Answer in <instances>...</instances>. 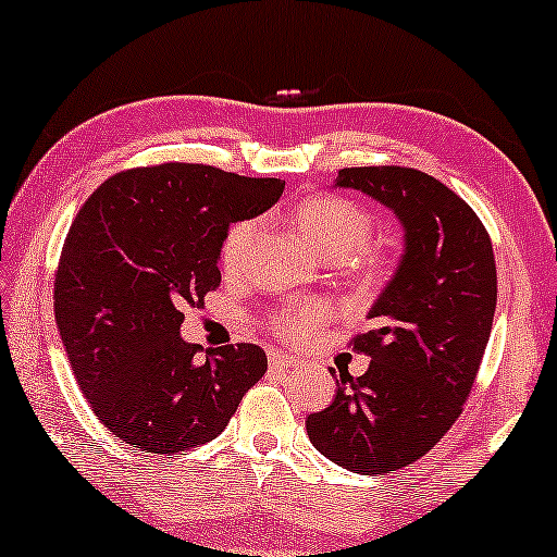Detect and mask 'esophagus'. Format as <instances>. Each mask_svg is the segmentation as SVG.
I'll return each mask as SVG.
<instances>
[{
	"label": "esophagus",
	"instance_id": "34e87169",
	"mask_svg": "<svg viewBox=\"0 0 557 557\" xmlns=\"http://www.w3.org/2000/svg\"><path fill=\"white\" fill-rule=\"evenodd\" d=\"M296 362H299V357H296V355H288V352H271V357H269V368H271V370H286V368H294Z\"/></svg>",
	"mask_w": 557,
	"mask_h": 557
}]
</instances>
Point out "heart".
Masks as SVG:
<instances>
[{"instance_id": "1", "label": "heart", "mask_w": 557, "mask_h": 557, "mask_svg": "<svg viewBox=\"0 0 557 557\" xmlns=\"http://www.w3.org/2000/svg\"><path fill=\"white\" fill-rule=\"evenodd\" d=\"M296 227L304 240L326 261H347L364 284L383 278L387 271V258L380 250L364 248L372 235V218L360 202L342 195H314L304 200L294 212ZM258 233V220H238L227 227L223 246H220V263L225 273H235L246 265L250 248ZM330 309L319 301H304L281 309L269 319V326L278 337H307L324 322Z\"/></svg>"}]
</instances>
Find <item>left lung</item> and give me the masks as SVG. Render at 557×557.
<instances>
[{"label":"left lung","instance_id":"obj_1","mask_svg":"<svg viewBox=\"0 0 557 557\" xmlns=\"http://www.w3.org/2000/svg\"><path fill=\"white\" fill-rule=\"evenodd\" d=\"M337 187L383 202L406 231L391 284L349 342L364 375L339 370L332 406L307 418L317 451L357 474H391L444 438L461 416L497 309V265L476 212L410 166H347Z\"/></svg>","mask_w":557,"mask_h":557}]
</instances>
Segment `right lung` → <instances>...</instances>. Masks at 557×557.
I'll return each mask as SVG.
<instances>
[{"label": "right lung", "instance_id": "right-lung-1", "mask_svg": "<svg viewBox=\"0 0 557 557\" xmlns=\"http://www.w3.org/2000/svg\"><path fill=\"white\" fill-rule=\"evenodd\" d=\"M284 182L166 162L106 180L75 215L55 273V322L83 395L106 429L147 454L208 444L265 375L261 347L197 360L182 309L220 286L231 223L278 202Z\"/></svg>", "mask_w": 557, "mask_h": 557}]
</instances>
